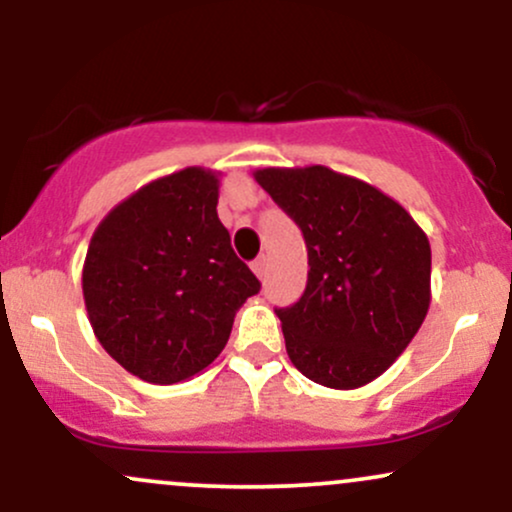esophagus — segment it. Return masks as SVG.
Returning <instances> with one entry per match:
<instances>
[{
  "mask_svg": "<svg viewBox=\"0 0 512 512\" xmlns=\"http://www.w3.org/2000/svg\"><path fill=\"white\" fill-rule=\"evenodd\" d=\"M267 269H269V262H267V257H257L255 262H252V272H255L257 276H260V279H264V276H267Z\"/></svg>",
  "mask_w": 512,
  "mask_h": 512,
  "instance_id": "34e87169",
  "label": "esophagus"
}]
</instances>
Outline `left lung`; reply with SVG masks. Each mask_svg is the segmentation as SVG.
<instances>
[{
	"label": "left lung",
	"mask_w": 512,
	"mask_h": 512,
	"mask_svg": "<svg viewBox=\"0 0 512 512\" xmlns=\"http://www.w3.org/2000/svg\"><path fill=\"white\" fill-rule=\"evenodd\" d=\"M269 197L301 228L308 284L276 308L305 378L354 390L407 349L431 303V245L395 199L325 166L262 168Z\"/></svg>",
	"instance_id": "obj_1"
}]
</instances>
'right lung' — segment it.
<instances>
[{
	"mask_svg": "<svg viewBox=\"0 0 512 512\" xmlns=\"http://www.w3.org/2000/svg\"><path fill=\"white\" fill-rule=\"evenodd\" d=\"M219 178L185 168L120 202L98 223L84 274L103 349L137 378L173 385L202 373L260 281L216 214Z\"/></svg>",
	"mask_w": 512,
	"mask_h": 512,
	"instance_id": "1",
	"label": "right lung"
}]
</instances>
